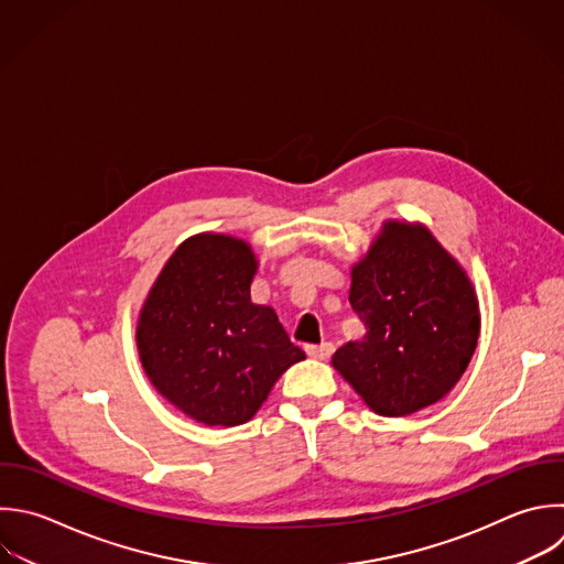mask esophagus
<instances>
[{"instance_id":"obj_1","label":"esophagus","mask_w":564,"mask_h":564,"mask_svg":"<svg viewBox=\"0 0 564 564\" xmlns=\"http://www.w3.org/2000/svg\"><path fill=\"white\" fill-rule=\"evenodd\" d=\"M335 346L330 341H322V344H311L306 346V352L313 357V359H319V361H326L330 355H333Z\"/></svg>"}]
</instances>
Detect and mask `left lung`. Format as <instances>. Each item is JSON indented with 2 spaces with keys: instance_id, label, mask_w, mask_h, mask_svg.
Returning <instances> with one entry per match:
<instances>
[{
  "instance_id": "1",
  "label": "left lung",
  "mask_w": 564,
  "mask_h": 564,
  "mask_svg": "<svg viewBox=\"0 0 564 564\" xmlns=\"http://www.w3.org/2000/svg\"><path fill=\"white\" fill-rule=\"evenodd\" d=\"M348 302L366 326L333 368L381 416H408L443 399L465 372L480 333L467 271L421 223L383 220L350 267Z\"/></svg>"
}]
</instances>
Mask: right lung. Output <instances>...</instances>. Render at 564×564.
<instances>
[{"label": "right lung", "mask_w": 564, "mask_h": 564, "mask_svg": "<svg viewBox=\"0 0 564 564\" xmlns=\"http://www.w3.org/2000/svg\"><path fill=\"white\" fill-rule=\"evenodd\" d=\"M256 273L247 240L196 234L178 245L141 306L137 348L150 383L203 425L247 423L275 381L306 359L278 313L251 302Z\"/></svg>", "instance_id": "obj_1"}]
</instances>
